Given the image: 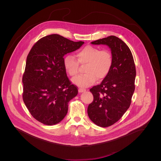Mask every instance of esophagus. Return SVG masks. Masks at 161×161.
<instances>
[{"label":"esophagus","mask_w":161,"mask_h":161,"mask_svg":"<svg viewBox=\"0 0 161 161\" xmlns=\"http://www.w3.org/2000/svg\"><path fill=\"white\" fill-rule=\"evenodd\" d=\"M86 90L85 89H82V88H79V93H82V92H85Z\"/></svg>","instance_id":"34e87169"}]
</instances>
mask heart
I'll return each mask as SVG.
<instances>
[{
  "mask_svg": "<svg viewBox=\"0 0 161 161\" xmlns=\"http://www.w3.org/2000/svg\"><path fill=\"white\" fill-rule=\"evenodd\" d=\"M77 60L72 55H66L63 60L64 68L71 77H75L79 72V64H87L86 74L80 75L72 79L75 85L87 87L93 85L97 80L103 79L109 74L113 65V55L107 49L101 50L99 47L87 46L76 53Z\"/></svg>",
  "mask_w": 161,
  "mask_h": 161,
  "instance_id": "obj_1",
  "label": "heart"
}]
</instances>
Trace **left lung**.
Here are the masks:
<instances>
[{
	"label": "left lung",
	"instance_id": "1",
	"mask_svg": "<svg viewBox=\"0 0 161 161\" xmlns=\"http://www.w3.org/2000/svg\"><path fill=\"white\" fill-rule=\"evenodd\" d=\"M91 43L107 45L114 59L107 76L90 89L93 100L87 108L92 122L105 128L117 122L129 108L135 89L136 68L130 48L119 38L110 36Z\"/></svg>",
	"mask_w": 161,
	"mask_h": 161
}]
</instances>
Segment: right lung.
<instances>
[{
	"label": "right lung",
	"instance_id": "add662e5",
	"mask_svg": "<svg viewBox=\"0 0 161 161\" xmlns=\"http://www.w3.org/2000/svg\"><path fill=\"white\" fill-rule=\"evenodd\" d=\"M84 43L53 34L39 40L29 52L22 78L23 102L42 123L54 125L62 121L69 101L77 95V87L67 76L63 57Z\"/></svg>",
	"mask_w": 161,
	"mask_h": 161
}]
</instances>
